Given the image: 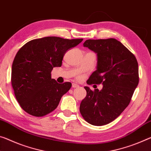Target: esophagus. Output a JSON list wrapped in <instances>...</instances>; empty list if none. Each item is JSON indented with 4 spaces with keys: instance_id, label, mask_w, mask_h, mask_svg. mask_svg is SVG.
<instances>
[{
    "instance_id": "1",
    "label": "esophagus",
    "mask_w": 151,
    "mask_h": 151,
    "mask_svg": "<svg viewBox=\"0 0 151 151\" xmlns=\"http://www.w3.org/2000/svg\"><path fill=\"white\" fill-rule=\"evenodd\" d=\"M78 87V85L76 84V83H73V84H72V87L73 88H76Z\"/></svg>"
}]
</instances>
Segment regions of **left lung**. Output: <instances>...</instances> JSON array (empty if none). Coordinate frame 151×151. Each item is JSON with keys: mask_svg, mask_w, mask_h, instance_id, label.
Returning <instances> with one entry per match:
<instances>
[{"mask_svg": "<svg viewBox=\"0 0 151 151\" xmlns=\"http://www.w3.org/2000/svg\"><path fill=\"white\" fill-rule=\"evenodd\" d=\"M83 46L97 54V70L88 85L101 84V91L85 87L87 95L80 105L83 118L93 126L114 121L125 109L139 82L138 65L134 55L114 38L87 40Z\"/></svg>", "mask_w": 151, "mask_h": 151, "instance_id": "left-lung-1", "label": "left lung"}]
</instances>
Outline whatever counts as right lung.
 <instances>
[{
  "mask_svg": "<svg viewBox=\"0 0 151 151\" xmlns=\"http://www.w3.org/2000/svg\"><path fill=\"white\" fill-rule=\"evenodd\" d=\"M83 39L45 37L28 42L19 50L11 68V84L24 111L42 117L58 107L72 84L52 78L54 67H60L64 54Z\"/></svg>",
  "mask_w": 151,
  "mask_h": 151,
  "instance_id": "right-lung-1",
  "label": "right lung"
}]
</instances>
